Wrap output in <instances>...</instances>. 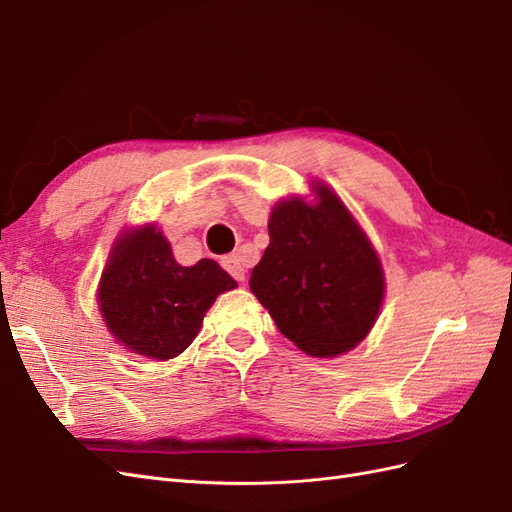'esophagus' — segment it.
<instances>
[{
  "instance_id": "34e87169",
  "label": "esophagus",
  "mask_w": 512,
  "mask_h": 512,
  "mask_svg": "<svg viewBox=\"0 0 512 512\" xmlns=\"http://www.w3.org/2000/svg\"><path fill=\"white\" fill-rule=\"evenodd\" d=\"M222 267H224L232 277H235L237 282H245V267H243V262H241V258H239L237 254L222 258Z\"/></svg>"
}]
</instances>
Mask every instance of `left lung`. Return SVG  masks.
<instances>
[{"label": "left lung", "instance_id": "obj_1", "mask_svg": "<svg viewBox=\"0 0 512 512\" xmlns=\"http://www.w3.org/2000/svg\"><path fill=\"white\" fill-rule=\"evenodd\" d=\"M314 200L288 196L269 215V247L250 290L284 337L316 359L359 346L384 301L376 247L333 188L312 181Z\"/></svg>", "mask_w": 512, "mask_h": 512}]
</instances>
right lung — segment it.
I'll use <instances>...</instances> for the list:
<instances>
[{
	"mask_svg": "<svg viewBox=\"0 0 512 512\" xmlns=\"http://www.w3.org/2000/svg\"><path fill=\"white\" fill-rule=\"evenodd\" d=\"M237 282L211 258L183 267L158 224L123 228L98 284L106 329L126 350L168 361L188 348L218 294Z\"/></svg>",
	"mask_w": 512,
	"mask_h": 512,
	"instance_id": "obj_1",
	"label": "right lung"
}]
</instances>
